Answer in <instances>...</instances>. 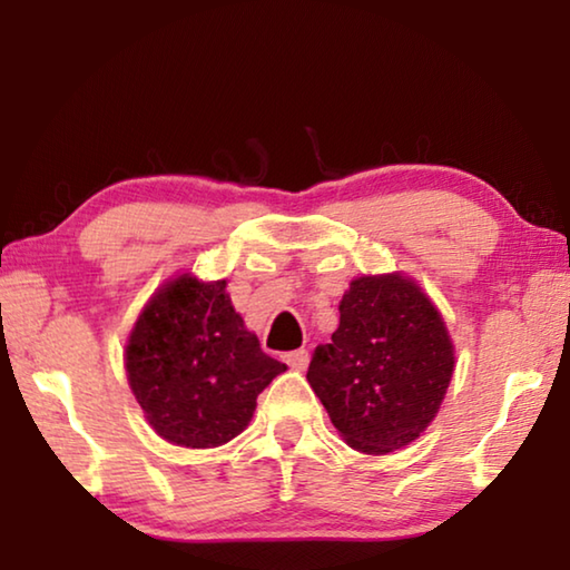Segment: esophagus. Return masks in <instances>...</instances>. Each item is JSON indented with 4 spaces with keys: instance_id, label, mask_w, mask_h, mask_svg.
Instances as JSON below:
<instances>
[{
    "instance_id": "34e87169",
    "label": "esophagus",
    "mask_w": 570,
    "mask_h": 570,
    "mask_svg": "<svg viewBox=\"0 0 570 570\" xmlns=\"http://www.w3.org/2000/svg\"><path fill=\"white\" fill-rule=\"evenodd\" d=\"M284 362L292 366L296 372H304L308 366V352L306 350H296V352H288L284 354Z\"/></svg>"
}]
</instances>
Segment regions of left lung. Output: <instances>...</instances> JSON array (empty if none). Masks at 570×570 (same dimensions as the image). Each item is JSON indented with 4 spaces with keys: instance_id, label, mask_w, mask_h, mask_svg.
Segmentation results:
<instances>
[{
    "instance_id": "obj_1",
    "label": "left lung",
    "mask_w": 570,
    "mask_h": 570,
    "mask_svg": "<svg viewBox=\"0 0 570 570\" xmlns=\"http://www.w3.org/2000/svg\"><path fill=\"white\" fill-rule=\"evenodd\" d=\"M455 372L448 324L402 272L356 276L340 326L312 354L306 380L346 445L387 455L438 417Z\"/></svg>"
}]
</instances>
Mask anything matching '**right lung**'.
<instances>
[{
    "instance_id": "add662e5",
    "label": "right lung",
    "mask_w": 570,
    "mask_h": 570,
    "mask_svg": "<svg viewBox=\"0 0 570 570\" xmlns=\"http://www.w3.org/2000/svg\"><path fill=\"white\" fill-rule=\"evenodd\" d=\"M125 372L153 430L178 448L226 445L248 428L256 397L286 364L246 330L226 278H168L125 344Z\"/></svg>"
}]
</instances>
